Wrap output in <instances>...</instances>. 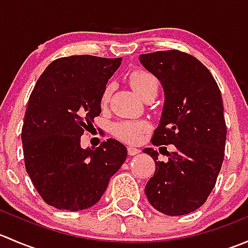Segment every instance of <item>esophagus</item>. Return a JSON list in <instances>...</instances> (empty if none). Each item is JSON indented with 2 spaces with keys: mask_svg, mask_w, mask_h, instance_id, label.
<instances>
[{
  "mask_svg": "<svg viewBox=\"0 0 248 248\" xmlns=\"http://www.w3.org/2000/svg\"><path fill=\"white\" fill-rule=\"evenodd\" d=\"M127 152H128L129 156H136V155L139 154L140 150L137 149V147H134V146H128L127 147Z\"/></svg>",
  "mask_w": 248,
  "mask_h": 248,
  "instance_id": "esophagus-1",
  "label": "esophagus"
}]
</instances>
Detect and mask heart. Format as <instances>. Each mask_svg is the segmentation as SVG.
<instances>
[{"label": "heart", "mask_w": 248, "mask_h": 248, "mask_svg": "<svg viewBox=\"0 0 248 248\" xmlns=\"http://www.w3.org/2000/svg\"><path fill=\"white\" fill-rule=\"evenodd\" d=\"M129 82L139 97H142L149 90L157 89L156 78L144 71H136L129 77ZM110 97V89L107 87L102 96V104H107ZM146 124L142 121H124L114 126V134L117 138L128 142H137L141 139L142 134L146 131Z\"/></svg>", "instance_id": "b5f03b06"}]
</instances>
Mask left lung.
<instances>
[{
  "mask_svg": "<svg viewBox=\"0 0 248 248\" xmlns=\"http://www.w3.org/2000/svg\"><path fill=\"white\" fill-rule=\"evenodd\" d=\"M139 61L159 80L164 91L152 144L174 145L171 152L162 146L168 156L166 162L158 161L157 150H142L156 164L145 194L162 214H189L211 193L224 158L227 128L221 91L209 69L186 52L142 54Z\"/></svg>",
  "mask_w": 248,
  "mask_h": 248,
  "instance_id": "obj_1",
  "label": "left lung"
}]
</instances>
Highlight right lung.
<instances>
[{
	"label": "right lung",
	"mask_w": 248,
	"mask_h": 248,
	"mask_svg": "<svg viewBox=\"0 0 248 248\" xmlns=\"http://www.w3.org/2000/svg\"><path fill=\"white\" fill-rule=\"evenodd\" d=\"M121 61L90 55L57 59L30 96L21 132L25 167L43 201L56 209L93 206L126 161V146L115 139L97 149L80 146Z\"/></svg>",
	"instance_id": "add662e5"
}]
</instances>
